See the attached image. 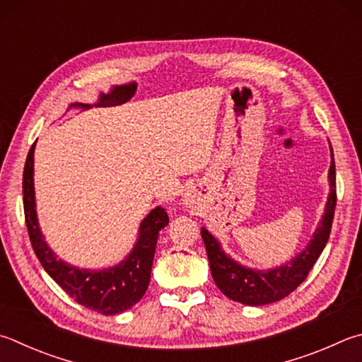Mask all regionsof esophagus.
<instances>
[{
	"label": "esophagus",
	"instance_id": "esophagus-1",
	"mask_svg": "<svg viewBox=\"0 0 362 362\" xmlns=\"http://www.w3.org/2000/svg\"><path fill=\"white\" fill-rule=\"evenodd\" d=\"M183 204H187V206L192 207L194 204V196L192 193H187L185 198H183Z\"/></svg>",
	"mask_w": 362,
	"mask_h": 362
}]
</instances>
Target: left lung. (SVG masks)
<instances>
[{
	"label": "left lung",
	"instance_id": "8db88e82",
	"mask_svg": "<svg viewBox=\"0 0 362 362\" xmlns=\"http://www.w3.org/2000/svg\"><path fill=\"white\" fill-rule=\"evenodd\" d=\"M327 180H329V194H327L325 214L321 216L320 225L315 229L307 247L281 266L262 271V269H252L240 264L225 253L220 242L206 228H201L210 272H212L215 285L223 294L245 305H266L286 298L307 279L329 239L334 210H336V164H334L332 147Z\"/></svg>",
	"mask_w": 362,
	"mask_h": 362
}]
</instances>
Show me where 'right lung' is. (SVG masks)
Returning a JSON list of instances; mask_svg holds the SVG:
<instances>
[{
    "mask_svg": "<svg viewBox=\"0 0 362 362\" xmlns=\"http://www.w3.org/2000/svg\"><path fill=\"white\" fill-rule=\"evenodd\" d=\"M35 147L33 144L23 169V209L25 221L33 250L52 279L66 291L77 304L103 315H117L133 307L142 299L150 284L153 256L158 234L168 226L169 216L163 207H155L141 221L139 235L124 259L112 267L82 269L58 259L45 242L39 228L35 198Z\"/></svg>",
    "mask_w": 362,
    "mask_h": 362,
    "instance_id": "add662e5",
    "label": "right lung"
}]
</instances>
